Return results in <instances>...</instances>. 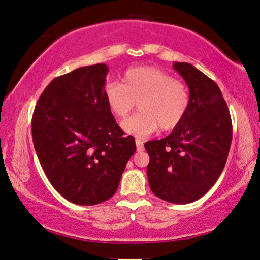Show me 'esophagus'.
Masks as SVG:
<instances>
[{"label": "esophagus", "mask_w": 260, "mask_h": 260, "mask_svg": "<svg viewBox=\"0 0 260 260\" xmlns=\"http://www.w3.org/2000/svg\"><path fill=\"white\" fill-rule=\"evenodd\" d=\"M135 145H137V150L139 153L143 152V149H145V147H143V142L141 140H135Z\"/></svg>", "instance_id": "1"}]
</instances>
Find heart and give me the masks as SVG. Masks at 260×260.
<instances>
[{
    "label": "heart",
    "instance_id": "b5f03b06",
    "mask_svg": "<svg viewBox=\"0 0 260 260\" xmlns=\"http://www.w3.org/2000/svg\"><path fill=\"white\" fill-rule=\"evenodd\" d=\"M122 83L106 84L104 95L110 111L126 118L138 103L140 112L122 121V129L145 139L158 128L174 129L190 107V93L183 81L154 67H138L123 73Z\"/></svg>",
    "mask_w": 260,
    "mask_h": 260
}]
</instances>
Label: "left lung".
<instances>
[{"label":"left lung","mask_w":260,"mask_h":260,"mask_svg":"<svg viewBox=\"0 0 260 260\" xmlns=\"http://www.w3.org/2000/svg\"><path fill=\"white\" fill-rule=\"evenodd\" d=\"M190 93L185 118L161 140L145 143L147 177L154 195L174 204L195 202L218 180L229 155L232 123L214 80L189 63L174 61Z\"/></svg>","instance_id":"left-lung-1"}]
</instances>
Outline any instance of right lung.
Here are the masks:
<instances>
[{"label":"right lung","instance_id":"obj_1","mask_svg":"<svg viewBox=\"0 0 260 260\" xmlns=\"http://www.w3.org/2000/svg\"><path fill=\"white\" fill-rule=\"evenodd\" d=\"M108 67L95 64L53 79L32 115L35 150L52 187L70 202L94 205L114 195L133 137H123L108 108Z\"/></svg>","mask_w":260,"mask_h":260}]
</instances>
